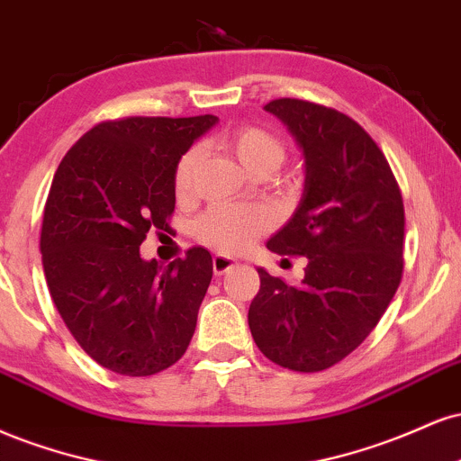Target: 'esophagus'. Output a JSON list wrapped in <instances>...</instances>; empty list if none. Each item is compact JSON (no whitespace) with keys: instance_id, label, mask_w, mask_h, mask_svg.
<instances>
[{"instance_id":"esophagus-1","label":"esophagus","mask_w":461,"mask_h":461,"mask_svg":"<svg viewBox=\"0 0 461 461\" xmlns=\"http://www.w3.org/2000/svg\"><path fill=\"white\" fill-rule=\"evenodd\" d=\"M232 267H237L235 258L224 257V254H215V257H213V272H215V276H224L226 272H230Z\"/></svg>"}]
</instances>
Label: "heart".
I'll return each mask as SVG.
<instances>
[{"instance_id": "b5f03b06", "label": "heart", "mask_w": 461, "mask_h": 461, "mask_svg": "<svg viewBox=\"0 0 461 461\" xmlns=\"http://www.w3.org/2000/svg\"><path fill=\"white\" fill-rule=\"evenodd\" d=\"M226 150L252 175L272 172L283 164L286 149L274 131L257 124H243L221 138ZM200 166V150L192 149L178 161L175 172V189L181 198L194 192ZM269 229V215L258 207L218 204L211 207L194 226V232L204 246L224 254H237L250 248V243Z\"/></svg>"}]
</instances>
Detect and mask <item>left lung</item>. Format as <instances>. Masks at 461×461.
I'll return each mask as SVG.
<instances>
[{"instance_id":"1","label":"left lung","mask_w":461,"mask_h":461,"mask_svg":"<svg viewBox=\"0 0 461 461\" xmlns=\"http://www.w3.org/2000/svg\"><path fill=\"white\" fill-rule=\"evenodd\" d=\"M265 110L289 127L306 167L294 218L267 248L308 265L300 285L258 269L248 323L269 360L317 373L369 337L402 283L403 198L380 146L349 116L300 99Z\"/></svg>"}]
</instances>
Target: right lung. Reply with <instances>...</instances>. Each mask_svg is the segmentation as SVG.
<instances>
[{
	"label": "right lung",
	"instance_id": "obj_1",
	"mask_svg": "<svg viewBox=\"0 0 461 461\" xmlns=\"http://www.w3.org/2000/svg\"><path fill=\"white\" fill-rule=\"evenodd\" d=\"M218 116L105 121L59 161L42 215L49 294L92 360L129 377L185 354L213 263L204 248L166 267L140 257L150 229L172 230L175 172Z\"/></svg>",
	"mask_w": 461,
	"mask_h": 461
}]
</instances>
